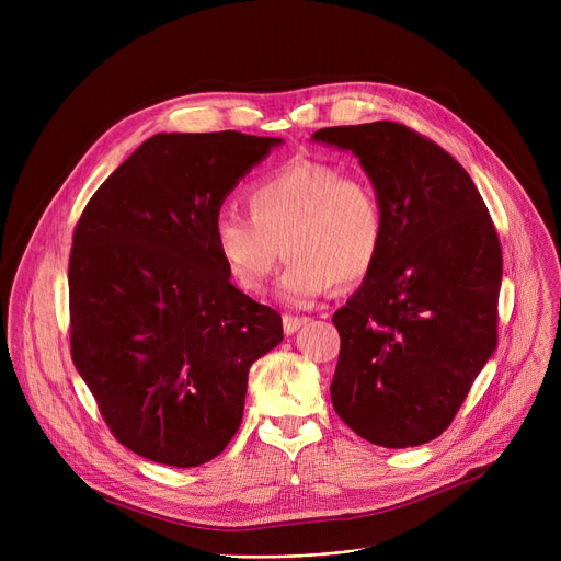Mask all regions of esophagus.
Returning <instances> with one entry per match:
<instances>
[{
	"instance_id": "esophagus-1",
	"label": "esophagus",
	"mask_w": 561,
	"mask_h": 561,
	"mask_svg": "<svg viewBox=\"0 0 561 561\" xmlns=\"http://www.w3.org/2000/svg\"><path fill=\"white\" fill-rule=\"evenodd\" d=\"M282 322H284V332L293 334V332H298L302 325H307L309 318L307 316H290V313H286L282 318Z\"/></svg>"
}]
</instances>
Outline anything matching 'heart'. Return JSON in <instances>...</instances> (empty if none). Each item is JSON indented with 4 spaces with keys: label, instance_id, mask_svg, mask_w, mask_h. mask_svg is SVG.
<instances>
[{
    "label": "heart",
    "instance_id": "b5f03b06",
    "mask_svg": "<svg viewBox=\"0 0 561 561\" xmlns=\"http://www.w3.org/2000/svg\"><path fill=\"white\" fill-rule=\"evenodd\" d=\"M250 214L225 209L214 243L229 275L259 293L286 254L279 296L313 305L339 286L366 279L385 248L387 216L377 188L359 174L311 159H293L248 188ZM285 248H280V243Z\"/></svg>",
    "mask_w": 561,
    "mask_h": 561
}]
</instances>
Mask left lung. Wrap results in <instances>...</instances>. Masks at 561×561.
<instances>
[{"mask_svg":"<svg viewBox=\"0 0 561 561\" xmlns=\"http://www.w3.org/2000/svg\"><path fill=\"white\" fill-rule=\"evenodd\" d=\"M357 154L385 204V248L332 322V404L385 448L427 444L455 421L497 343L503 248L470 174L400 123L313 134Z\"/></svg>","mask_w":561,"mask_h":561,"instance_id":"left-lung-1","label":"left lung"}]
</instances>
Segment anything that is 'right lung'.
<instances>
[{"instance_id":"add662e5","label":"right lung","mask_w":561,"mask_h":561,"mask_svg":"<svg viewBox=\"0 0 561 561\" xmlns=\"http://www.w3.org/2000/svg\"><path fill=\"white\" fill-rule=\"evenodd\" d=\"M279 138L157 134L88 199L68 265L70 355L111 434L176 468L241 427L250 366L282 316L229 282L214 243L227 193Z\"/></svg>"}]
</instances>
